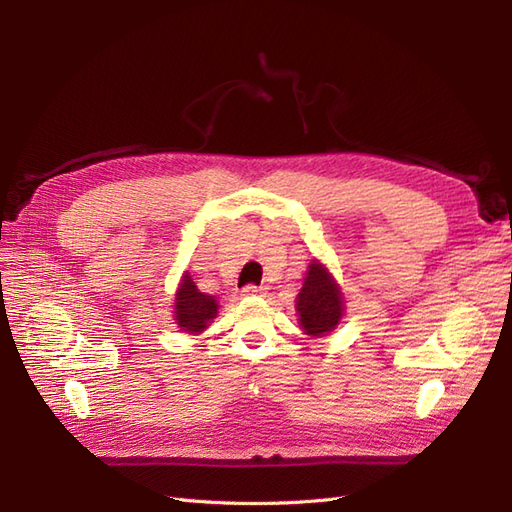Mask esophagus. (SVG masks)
<instances>
[{"label": "esophagus", "mask_w": 512, "mask_h": 512, "mask_svg": "<svg viewBox=\"0 0 512 512\" xmlns=\"http://www.w3.org/2000/svg\"><path fill=\"white\" fill-rule=\"evenodd\" d=\"M241 292H243V297H260V294H265V288L254 286V284H247Z\"/></svg>", "instance_id": "34e87169"}]
</instances>
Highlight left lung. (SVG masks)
<instances>
[{
	"label": "left lung",
	"mask_w": 512,
	"mask_h": 512,
	"mask_svg": "<svg viewBox=\"0 0 512 512\" xmlns=\"http://www.w3.org/2000/svg\"><path fill=\"white\" fill-rule=\"evenodd\" d=\"M299 322L307 335H324L337 327L344 312V301L331 275L322 265H309L305 284L297 297Z\"/></svg>",
	"instance_id": "1"
}]
</instances>
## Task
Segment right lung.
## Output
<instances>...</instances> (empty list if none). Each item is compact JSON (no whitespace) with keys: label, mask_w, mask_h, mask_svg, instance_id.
Wrapping results in <instances>:
<instances>
[{"label":"right lung","mask_w":512,"mask_h":512,"mask_svg":"<svg viewBox=\"0 0 512 512\" xmlns=\"http://www.w3.org/2000/svg\"><path fill=\"white\" fill-rule=\"evenodd\" d=\"M218 314V303L205 292H198L192 277L185 275V280L175 299V320L181 331L200 333L207 329V322Z\"/></svg>","instance_id":"right-lung-1"}]
</instances>
